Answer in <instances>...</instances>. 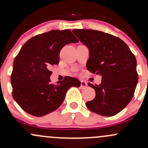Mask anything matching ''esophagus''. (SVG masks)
Here are the masks:
<instances>
[{
	"label": "esophagus",
	"instance_id": "esophagus-1",
	"mask_svg": "<svg viewBox=\"0 0 148 148\" xmlns=\"http://www.w3.org/2000/svg\"><path fill=\"white\" fill-rule=\"evenodd\" d=\"M87 86H88V84L86 81H81V88H82V89L83 88H86Z\"/></svg>",
	"mask_w": 148,
	"mask_h": 148
}]
</instances>
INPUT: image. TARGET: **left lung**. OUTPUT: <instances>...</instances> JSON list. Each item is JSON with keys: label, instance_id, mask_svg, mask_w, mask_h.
<instances>
[{"label": "left lung", "instance_id": "obj_1", "mask_svg": "<svg viewBox=\"0 0 148 148\" xmlns=\"http://www.w3.org/2000/svg\"><path fill=\"white\" fill-rule=\"evenodd\" d=\"M74 35L89 49L86 67L101 76L94 88L95 99L86 102L90 111L103 116H113L124 109L133 98L138 82L136 60L128 46L111 34L91 29H74Z\"/></svg>", "mask_w": 148, "mask_h": 148}]
</instances>
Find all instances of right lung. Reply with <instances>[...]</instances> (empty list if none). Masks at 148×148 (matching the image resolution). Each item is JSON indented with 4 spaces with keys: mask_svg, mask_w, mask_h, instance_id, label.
Wrapping results in <instances>:
<instances>
[{
    "mask_svg": "<svg viewBox=\"0 0 148 148\" xmlns=\"http://www.w3.org/2000/svg\"><path fill=\"white\" fill-rule=\"evenodd\" d=\"M79 42L70 30H52L28 40L13 63L11 74L12 97L29 114L42 117L56 110L72 86L79 87L75 78L65 76L57 84L51 83V66L59 63L64 45Z\"/></svg>",
    "mask_w": 148,
    "mask_h": 148,
    "instance_id": "obj_1",
    "label": "right lung"
}]
</instances>
